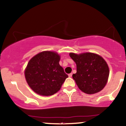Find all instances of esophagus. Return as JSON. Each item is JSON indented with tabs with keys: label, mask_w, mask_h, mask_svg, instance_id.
Wrapping results in <instances>:
<instances>
[{
	"label": "esophagus",
	"mask_w": 126,
	"mask_h": 126,
	"mask_svg": "<svg viewBox=\"0 0 126 126\" xmlns=\"http://www.w3.org/2000/svg\"><path fill=\"white\" fill-rule=\"evenodd\" d=\"M72 73H71V74H69V75H68V76H69V77H72Z\"/></svg>",
	"instance_id": "obj_1"
}]
</instances>
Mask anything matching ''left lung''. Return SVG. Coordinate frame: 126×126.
<instances>
[{
  "label": "left lung",
  "instance_id": "left-lung-1",
  "mask_svg": "<svg viewBox=\"0 0 126 126\" xmlns=\"http://www.w3.org/2000/svg\"><path fill=\"white\" fill-rule=\"evenodd\" d=\"M69 56L76 63L77 72L72 75L79 88L85 93L91 94L99 92L105 87L109 76V68L105 60L93 53Z\"/></svg>",
  "mask_w": 126,
  "mask_h": 126
}]
</instances>
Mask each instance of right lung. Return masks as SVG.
<instances>
[{"instance_id": "add662e5", "label": "right lung", "mask_w": 126, "mask_h": 126, "mask_svg": "<svg viewBox=\"0 0 126 126\" xmlns=\"http://www.w3.org/2000/svg\"><path fill=\"white\" fill-rule=\"evenodd\" d=\"M60 57L55 52L44 51L30 59L25 69L29 87L42 96H51L60 90L68 76L59 64Z\"/></svg>"}]
</instances>
